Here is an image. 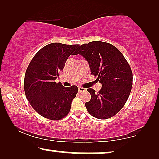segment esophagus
I'll list each match as a JSON object with an SVG mask.
<instances>
[{"mask_svg":"<svg viewBox=\"0 0 159 159\" xmlns=\"http://www.w3.org/2000/svg\"><path fill=\"white\" fill-rule=\"evenodd\" d=\"M84 91H85V89L82 88V87H78V92L82 93V92H84Z\"/></svg>","mask_w":159,"mask_h":159,"instance_id":"34e87169","label":"esophagus"}]
</instances>
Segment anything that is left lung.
I'll return each mask as SVG.
<instances>
[{"label":"left lung","instance_id":"8db88e82","mask_svg":"<svg viewBox=\"0 0 159 159\" xmlns=\"http://www.w3.org/2000/svg\"><path fill=\"white\" fill-rule=\"evenodd\" d=\"M88 62L91 75L102 84L98 93L92 88L90 101L85 103L89 114L106 119L116 114L127 102L132 85V72L122 53L114 45L101 41L85 43L76 50Z\"/></svg>","mask_w":159,"mask_h":159}]
</instances>
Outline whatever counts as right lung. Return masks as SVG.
Instances as JSON below:
<instances>
[{
    "mask_svg": "<svg viewBox=\"0 0 159 159\" xmlns=\"http://www.w3.org/2000/svg\"><path fill=\"white\" fill-rule=\"evenodd\" d=\"M77 47L78 45L51 43L35 54L27 67L24 83L26 97L32 107L45 118L59 120L70 111L77 87L65 88L55 81L59 78L67 58Z\"/></svg>",
    "mask_w": 159,
    "mask_h": 159,
    "instance_id": "right-lung-1",
    "label": "right lung"
}]
</instances>
